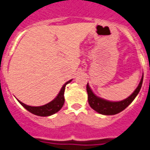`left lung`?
Returning a JSON list of instances; mask_svg holds the SVG:
<instances>
[{"instance_id": "obj_1", "label": "left lung", "mask_w": 150, "mask_h": 150, "mask_svg": "<svg viewBox=\"0 0 150 150\" xmlns=\"http://www.w3.org/2000/svg\"><path fill=\"white\" fill-rule=\"evenodd\" d=\"M143 82V75L142 78L141 79L139 85L137 86L136 90L134 91V93L130 96H129L127 98L124 99L120 102H110V101L105 100L99 97H97L96 95L93 93L91 89L90 88L88 83L86 84V91L88 95V103L92 109L95 110V111L99 113L101 115H114L116 114L120 113L125 110L130 103L134 101L136 98L137 94L139 93L142 85Z\"/></svg>"}]
</instances>
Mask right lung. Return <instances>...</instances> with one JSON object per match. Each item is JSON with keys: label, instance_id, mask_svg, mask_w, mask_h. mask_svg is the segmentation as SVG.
Here are the masks:
<instances>
[{"label": "right lung", "instance_id": "obj_1", "mask_svg": "<svg viewBox=\"0 0 150 150\" xmlns=\"http://www.w3.org/2000/svg\"><path fill=\"white\" fill-rule=\"evenodd\" d=\"M71 80H69L62 86L60 91L57 95V97L55 98L54 100L50 102L46 105L41 106H28L26 104L21 103V101H19V103L24 106L25 109L31 112L32 114L38 116H42V117H46V116H50V115H54L56 112H58L59 110L63 107L64 104V91H65V86L67 83H69Z\"/></svg>", "mask_w": 150, "mask_h": 150}]
</instances>
